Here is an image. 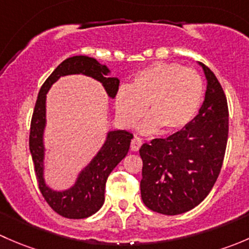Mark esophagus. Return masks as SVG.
I'll return each instance as SVG.
<instances>
[{
  "label": "esophagus",
  "mask_w": 249,
  "mask_h": 249,
  "mask_svg": "<svg viewBox=\"0 0 249 249\" xmlns=\"http://www.w3.org/2000/svg\"><path fill=\"white\" fill-rule=\"evenodd\" d=\"M141 144H142V141H141L140 137L135 136L134 139L131 140V144H130V147H131V149L134 150V152H137V150L140 149Z\"/></svg>",
  "instance_id": "obj_1"
}]
</instances>
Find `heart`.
<instances>
[{"label": "heart", "instance_id": "b5f03b06", "mask_svg": "<svg viewBox=\"0 0 249 249\" xmlns=\"http://www.w3.org/2000/svg\"><path fill=\"white\" fill-rule=\"evenodd\" d=\"M205 85L195 70L179 64L155 62L142 70L131 87H122L115 96V109L125 125H134L149 106L152 117L143 124L145 131L160 126L175 132L187 126L201 107Z\"/></svg>", "mask_w": 249, "mask_h": 249}]
</instances>
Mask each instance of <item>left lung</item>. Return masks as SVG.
Wrapping results in <instances>:
<instances>
[{
    "label": "left lung",
    "mask_w": 249,
    "mask_h": 249,
    "mask_svg": "<svg viewBox=\"0 0 249 249\" xmlns=\"http://www.w3.org/2000/svg\"><path fill=\"white\" fill-rule=\"evenodd\" d=\"M207 79L205 101L185 127L140 149L141 196L149 210L176 215L196 207L214 185L227 149L229 109L217 77L200 62Z\"/></svg>",
    "instance_id": "left-lung-1"
}]
</instances>
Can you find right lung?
I'll use <instances>...</instances> for the list:
<instances>
[{"mask_svg":"<svg viewBox=\"0 0 249 249\" xmlns=\"http://www.w3.org/2000/svg\"><path fill=\"white\" fill-rule=\"evenodd\" d=\"M85 74L102 83L109 97H115L119 79L108 77L109 70L94 57L77 55L62 61L42 85L35 105L30 127L29 145L35 165L39 192L48 205L65 218L83 219L96 213L105 202L107 178L115 166L126 157L132 134L126 130L109 131L107 140L96 157L79 173L77 182L65 192H54L46 185L43 178V131L46 126V96L48 90L60 77L69 74Z\"/></svg>","mask_w":249,"mask_h":249,"instance_id":"add662e5","label":"right lung"}]
</instances>
